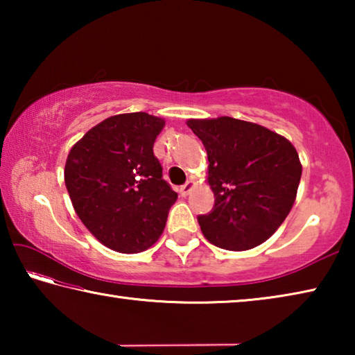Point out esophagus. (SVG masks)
Segmentation results:
<instances>
[{"instance_id":"1","label":"esophagus","mask_w":355,"mask_h":355,"mask_svg":"<svg viewBox=\"0 0 355 355\" xmlns=\"http://www.w3.org/2000/svg\"><path fill=\"white\" fill-rule=\"evenodd\" d=\"M196 186V183L192 182V180H189V182H186L182 188H180V194H182L183 197H186V196H189V192L192 191V188H194Z\"/></svg>"}]
</instances>
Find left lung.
<instances>
[{
  "label": "left lung",
  "instance_id": "1",
  "mask_svg": "<svg viewBox=\"0 0 355 355\" xmlns=\"http://www.w3.org/2000/svg\"><path fill=\"white\" fill-rule=\"evenodd\" d=\"M208 155L211 213L197 218L209 243L249 250L271 238L296 200L302 164L293 144L266 127L222 116L189 119Z\"/></svg>",
  "mask_w": 355,
  "mask_h": 355
}]
</instances>
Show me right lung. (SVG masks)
Here are the masks:
<instances>
[{"instance_id": "1", "label": "right lung", "mask_w": 355, "mask_h": 355, "mask_svg": "<svg viewBox=\"0 0 355 355\" xmlns=\"http://www.w3.org/2000/svg\"><path fill=\"white\" fill-rule=\"evenodd\" d=\"M166 120L147 112L117 114L95 125L65 161L64 180L78 218L98 241L137 254L158 241L178 194L153 155Z\"/></svg>"}]
</instances>
